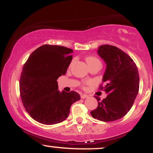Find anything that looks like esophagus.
<instances>
[{
    "label": "esophagus",
    "instance_id": "esophagus-1",
    "mask_svg": "<svg viewBox=\"0 0 153 153\" xmlns=\"http://www.w3.org/2000/svg\"><path fill=\"white\" fill-rule=\"evenodd\" d=\"M81 97L82 98V99H85V98L88 97V95H85V94H82V95H81Z\"/></svg>",
    "mask_w": 153,
    "mask_h": 153
}]
</instances>
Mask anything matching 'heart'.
Instances as JSON below:
<instances>
[{"label":"heart","instance_id":"heart-1","mask_svg":"<svg viewBox=\"0 0 153 153\" xmlns=\"http://www.w3.org/2000/svg\"><path fill=\"white\" fill-rule=\"evenodd\" d=\"M85 60H86V62L88 64V65L90 64L93 63L94 62H97V61H99V60L97 59V58H95V57H92V56H90V57H87L85 58ZM90 82H88L87 83H89Z\"/></svg>","mask_w":153,"mask_h":153}]
</instances>
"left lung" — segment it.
<instances>
[{"instance_id":"left-lung-1","label":"left lung","mask_w":153,"mask_h":153,"mask_svg":"<svg viewBox=\"0 0 153 153\" xmlns=\"http://www.w3.org/2000/svg\"><path fill=\"white\" fill-rule=\"evenodd\" d=\"M97 54L106 63L102 81L107 97L100 100L95 96L98 106L91 114L94 118L111 122L127 114L139 93V75L137 65L129 56L118 47L102 45Z\"/></svg>"}]
</instances>
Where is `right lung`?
<instances>
[{"label":"right lung","instance_id":"add662e5","mask_svg":"<svg viewBox=\"0 0 153 153\" xmlns=\"http://www.w3.org/2000/svg\"><path fill=\"white\" fill-rule=\"evenodd\" d=\"M73 50L45 45L33 52L23 67L19 90L23 105L35 120L54 125L68 118L79 93L58 90L57 79L65 75L72 59Z\"/></svg>","mask_w":153,"mask_h":153}]
</instances>
